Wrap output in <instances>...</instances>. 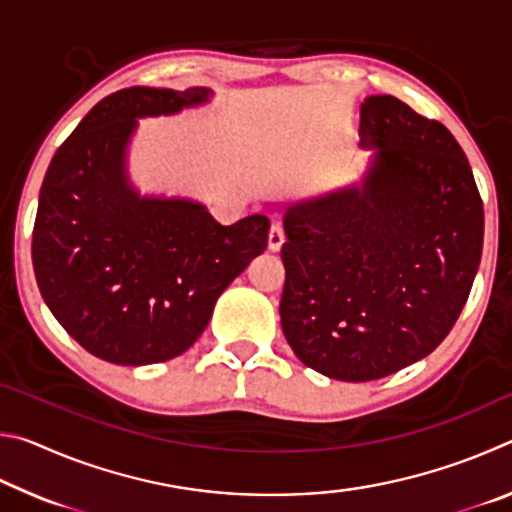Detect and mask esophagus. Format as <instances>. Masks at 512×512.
Segmentation results:
<instances>
[{
  "mask_svg": "<svg viewBox=\"0 0 512 512\" xmlns=\"http://www.w3.org/2000/svg\"><path fill=\"white\" fill-rule=\"evenodd\" d=\"M284 228L280 223H273L271 225V230H268V248L273 250V253H277V250L282 248V244H284Z\"/></svg>",
  "mask_w": 512,
  "mask_h": 512,
  "instance_id": "34e87169",
  "label": "esophagus"
}]
</instances>
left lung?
<instances>
[{"instance_id": "1", "label": "left lung", "mask_w": 512, "mask_h": 512, "mask_svg": "<svg viewBox=\"0 0 512 512\" xmlns=\"http://www.w3.org/2000/svg\"><path fill=\"white\" fill-rule=\"evenodd\" d=\"M361 187L284 214L282 332L305 366L370 381L443 343L483 250V201L454 135L391 94L361 103Z\"/></svg>"}]
</instances>
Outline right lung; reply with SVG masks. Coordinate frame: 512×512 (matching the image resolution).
<instances>
[{"label": "right lung", "mask_w": 512, "mask_h": 512, "mask_svg": "<svg viewBox=\"0 0 512 512\" xmlns=\"http://www.w3.org/2000/svg\"><path fill=\"white\" fill-rule=\"evenodd\" d=\"M207 94H110L58 146L45 173L33 271L51 314L103 361L144 366L183 354L210 323L216 298L266 248L264 214L221 225L203 205L142 198L126 180L135 117L171 115Z\"/></svg>", "instance_id": "1"}]
</instances>
